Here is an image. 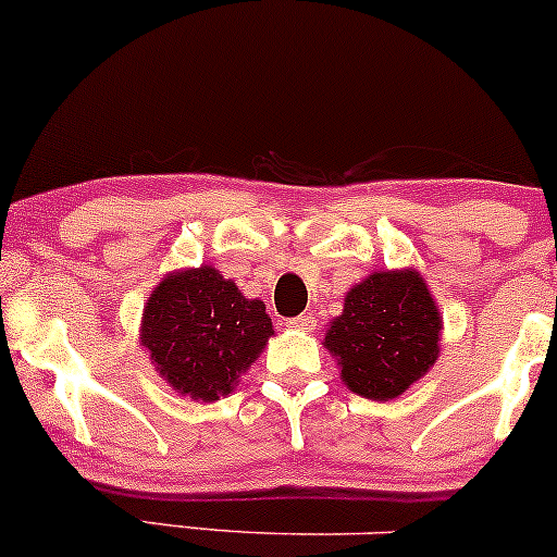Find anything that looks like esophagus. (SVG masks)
Segmentation results:
<instances>
[{"label": "esophagus", "instance_id": "1", "mask_svg": "<svg viewBox=\"0 0 557 557\" xmlns=\"http://www.w3.org/2000/svg\"><path fill=\"white\" fill-rule=\"evenodd\" d=\"M286 326L289 329H297V331H312L315 329V321H312V315H297V318H289V321H286Z\"/></svg>", "mask_w": 557, "mask_h": 557}]
</instances>
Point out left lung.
<instances>
[{
	"mask_svg": "<svg viewBox=\"0 0 557 557\" xmlns=\"http://www.w3.org/2000/svg\"><path fill=\"white\" fill-rule=\"evenodd\" d=\"M442 315L413 268L376 271L355 284L331 321L323 347L349 392L386 403L416 384L440 358Z\"/></svg>",
	"mask_w": 557,
	"mask_h": 557,
	"instance_id": "obj_1",
	"label": "left lung"
}]
</instances>
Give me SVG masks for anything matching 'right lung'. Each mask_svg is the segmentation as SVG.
Returning a JSON list of instances; mask_svg holds the SVG:
<instances>
[{
  "mask_svg": "<svg viewBox=\"0 0 557 557\" xmlns=\"http://www.w3.org/2000/svg\"><path fill=\"white\" fill-rule=\"evenodd\" d=\"M139 342L178 395L215 403L239 384L273 336L260 299L212 265L168 273L144 305Z\"/></svg>",
  "mask_w": 557,
  "mask_h": 557,
  "instance_id": "right-lung-1",
  "label": "right lung"
}]
</instances>
